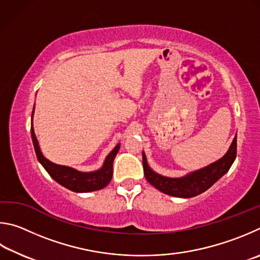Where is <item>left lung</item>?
I'll return each mask as SVG.
<instances>
[{
    "instance_id": "obj_1",
    "label": "left lung",
    "mask_w": 260,
    "mask_h": 260,
    "mask_svg": "<svg viewBox=\"0 0 260 260\" xmlns=\"http://www.w3.org/2000/svg\"><path fill=\"white\" fill-rule=\"evenodd\" d=\"M236 157V136L232 142L229 151L219 160L211 163L202 169L190 172L180 178H169L154 172L149 168L146 155L143 152V167L145 178L154 187L161 190L162 193L171 195L176 198H193L197 195L206 192L208 188L221 178L227 171Z\"/></svg>"
}]
</instances>
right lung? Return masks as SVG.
I'll return each instance as SVG.
<instances>
[{
  "instance_id": "1",
  "label": "right lung",
  "mask_w": 260,
  "mask_h": 260,
  "mask_svg": "<svg viewBox=\"0 0 260 260\" xmlns=\"http://www.w3.org/2000/svg\"><path fill=\"white\" fill-rule=\"evenodd\" d=\"M35 107V105H34ZM33 115L34 109L31 113V126H30V134H31V140H33L34 149L38 156V160L43 166V168L47 170L48 174L51 178L60 184L63 187L73 190L76 193H86V192H93V190H99L109 184L113 176V162L115 158L116 154L120 149V144H117L114 147L113 151L108 154L107 157L105 158V162L103 167L99 170H95L92 172H82L74 169V168L56 165L48 158H45L44 155L41 152L39 142L36 139V136L34 134L33 127Z\"/></svg>"
}]
</instances>
